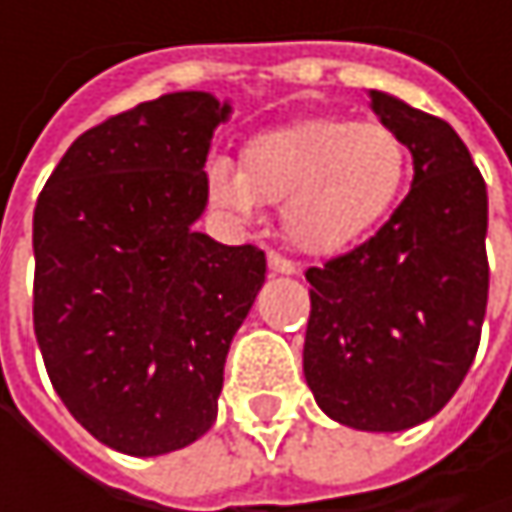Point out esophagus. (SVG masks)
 Here are the masks:
<instances>
[{"label": "esophagus", "mask_w": 512, "mask_h": 512, "mask_svg": "<svg viewBox=\"0 0 512 512\" xmlns=\"http://www.w3.org/2000/svg\"><path fill=\"white\" fill-rule=\"evenodd\" d=\"M266 263H269V269H272V272H281V275H296V272H299V266H296L293 260L275 255V252H269V255H266Z\"/></svg>", "instance_id": "esophagus-1"}]
</instances>
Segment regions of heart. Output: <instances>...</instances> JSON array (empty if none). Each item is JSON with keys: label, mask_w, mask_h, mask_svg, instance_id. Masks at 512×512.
<instances>
[{"label": "heart", "mask_w": 512, "mask_h": 512, "mask_svg": "<svg viewBox=\"0 0 512 512\" xmlns=\"http://www.w3.org/2000/svg\"><path fill=\"white\" fill-rule=\"evenodd\" d=\"M409 171L397 130L382 121L302 118L252 136L240 154L213 159L210 198L243 222L281 204L284 237L308 255H338L394 207Z\"/></svg>", "instance_id": "obj_1"}]
</instances>
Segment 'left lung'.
Returning <instances> with one entry per match:
<instances>
[{
  "mask_svg": "<svg viewBox=\"0 0 512 512\" xmlns=\"http://www.w3.org/2000/svg\"><path fill=\"white\" fill-rule=\"evenodd\" d=\"M415 177L403 204L358 249L311 266L302 370L338 424L400 433L457 394L486 314V183L457 130L370 91Z\"/></svg>",
  "mask_w": 512,
  "mask_h": 512,
  "instance_id": "1",
  "label": "left lung"
}]
</instances>
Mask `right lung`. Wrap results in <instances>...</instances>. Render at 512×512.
Returning a JSON list of instances; mask_svg holds the SVG:
<instances>
[{
  "label": "right lung",
  "instance_id": "obj_1",
  "mask_svg": "<svg viewBox=\"0 0 512 512\" xmlns=\"http://www.w3.org/2000/svg\"><path fill=\"white\" fill-rule=\"evenodd\" d=\"M228 118L207 91L139 103L82 133L35 207V335L52 388L130 457L213 427L231 341L266 278L260 249L195 231Z\"/></svg>",
  "mask_w": 512,
  "mask_h": 512
}]
</instances>
